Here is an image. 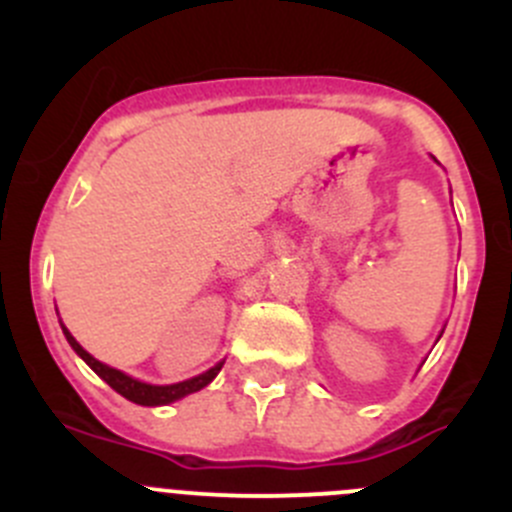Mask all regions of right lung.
Wrapping results in <instances>:
<instances>
[{
	"label": "right lung",
	"instance_id": "obj_1",
	"mask_svg": "<svg viewBox=\"0 0 512 512\" xmlns=\"http://www.w3.org/2000/svg\"><path fill=\"white\" fill-rule=\"evenodd\" d=\"M61 329H64L66 342L71 344V349H74V352L79 354L81 359H84L86 364H89L91 369H94L96 374L101 376V379L106 381L113 391H118V394L126 396L128 401H133V404H141V406H163V404H170V401L183 399V396H188V394H195V391L205 389V386H208L210 381L218 376V371L223 369V361H220V364H215L213 369H208L205 374L195 376V379L180 381V384H170V386H151V384H143V381H138V379H131V376H126L123 371L101 364V361L94 359V356L86 352V349L81 347L74 337H71L69 329L66 327H61Z\"/></svg>",
	"mask_w": 512,
	"mask_h": 512
}]
</instances>
